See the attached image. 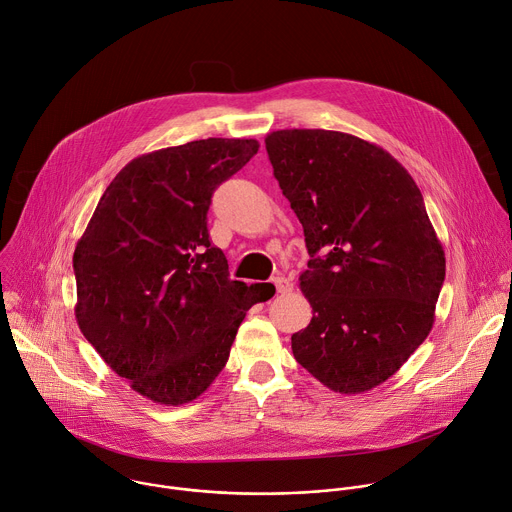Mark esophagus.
<instances>
[{
    "label": "esophagus",
    "mask_w": 512,
    "mask_h": 512,
    "mask_svg": "<svg viewBox=\"0 0 512 512\" xmlns=\"http://www.w3.org/2000/svg\"><path fill=\"white\" fill-rule=\"evenodd\" d=\"M273 283H275V287H277V293H289V291L293 289V281H291L289 277H285V275L275 277Z\"/></svg>",
    "instance_id": "34e87169"
}]
</instances>
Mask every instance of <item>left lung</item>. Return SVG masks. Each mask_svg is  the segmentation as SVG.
I'll return each mask as SVG.
<instances>
[{
	"label": "left lung",
	"instance_id": "8db88e82",
	"mask_svg": "<svg viewBox=\"0 0 512 512\" xmlns=\"http://www.w3.org/2000/svg\"><path fill=\"white\" fill-rule=\"evenodd\" d=\"M265 148L311 257L299 287L313 317L293 356L333 392L372 390L434 323L446 259L422 193L390 152L346 132L277 130Z\"/></svg>",
	"mask_w": 512,
	"mask_h": 512
}]
</instances>
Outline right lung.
<instances>
[{
  "label": "right lung",
  "mask_w": 512,
  "mask_h": 512,
  "mask_svg": "<svg viewBox=\"0 0 512 512\" xmlns=\"http://www.w3.org/2000/svg\"><path fill=\"white\" fill-rule=\"evenodd\" d=\"M259 150L253 138H207L130 160L104 191L74 251L76 319L100 358L144 398H199L229 360L251 305L247 285L209 239L215 189Z\"/></svg>",
  "instance_id": "add662e5"
}]
</instances>
